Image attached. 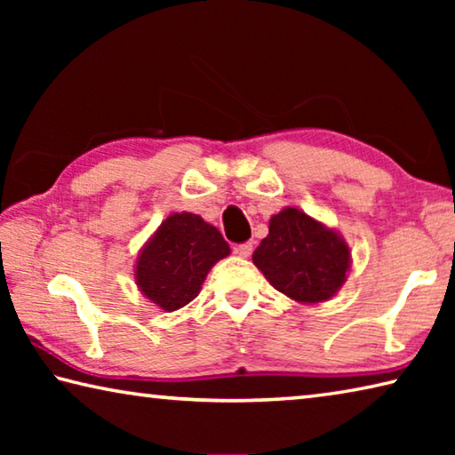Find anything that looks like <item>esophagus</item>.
<instances>
[{
  "label": "esophagus",
  "mask_w": 455,
  "mask_h": 455,
  "mask_svg": "<svg viewBox=\"0 0 455 455\" xmlns=\"http://www.w3.org/2000/svg\"><path fill=\"white\" fill-rule=\"evenodd\" d=\"M251 252H252V243H244V244L235 246V255H238L241 259H249Z\"/></svg>",
  "instance_id": "34e87169"
}]
</instances>
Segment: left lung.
Masks as SVG:
<instances>
[{
    "label": "left lung",
    "instance_id": "1",
    "mask_svg": "<svg viewBox=\"0 0 455 455\" xmlns=\"http://www.w3.org/2000/svg\"><path fill=\"white\" fill-rule=\"evenodd\" d=\"M252 263L291 301L317 305L343 287L353 259L337 228L284 206L268 220V235L252 252Z\"/></svg>",
    "mask_w": 455,
    "mask_h": 455
}]
</instances>
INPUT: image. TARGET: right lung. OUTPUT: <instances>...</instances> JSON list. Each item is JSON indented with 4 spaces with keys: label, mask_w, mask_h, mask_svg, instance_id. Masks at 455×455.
Returning a JSON list of instances; mask_svg holds the SVG:
<instances>
[{
    "label": "right lung",
    "mask_w": 455,
    "mask_h": 455,
    "mask_svg": "<svg viewBox=\"0 0 455 455\" xmlns=\"http://www.w3.org/2000/svg\"><path fill=\"white\" fill-rule=\"evenodd\" d=\"M228 255L217 227L195 212H172L138 251L136 287L160 311H179L198 297L211 268Z\"/></svg>",
    "instance_id": "add662e5"
}]
</instances>
